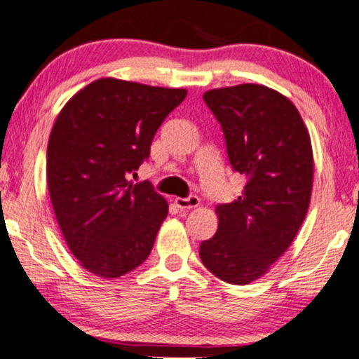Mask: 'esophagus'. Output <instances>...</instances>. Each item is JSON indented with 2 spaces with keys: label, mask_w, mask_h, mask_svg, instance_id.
I'll return each instance as SVG.
<instances>
[{
  "label": "esophagus",
  "mask_w": 359,
  "mask_h": 359,
  "mask_svg": "<svg viewBox=\"0 0 359 359\" xmlns=\"http://www.w3.org/2000/svg\"><path fill=\"white\" fill-rule=\"evenodd\" d=\"M201 203L198 197L195 195H190L187 198H175V205L180 208V210H190V208H195Z\"/></svg>",
  "instance_id": "esophagus-1"
}]
</instances>
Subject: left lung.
<instances>
[{
  "label": "left lung",
  "mask_w": 359,
  "mask_h": 359,
  "mask_svg": "<svg viewBox=\"0 0 359 359\" xmlns=\"http://www.w3.org/2000/svg\"><path fill=\"white\" fill-rule=\"evenodd\" d=\"M232 169L245 175L237 201L220 203L219 229L201 243V260L217 278L248 285L270 270L297 237L310 207L313 151L298 109L260 84L207 90Z\"/></svg>",
  "instance_id": "obj_1"
}]
</instances>
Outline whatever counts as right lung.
<instances>
[{
    "instance_id": "right-lung-1",
    "label": "right lung",
    "mask_w": 359,
    "mask_h": 359,
    "mask_svg": "<svg viewBox=\"0 0 359 359\" xmlns=\"http://www.w3.org/2000/svg\"><path fill=\"white\" fill-rule=\"evenodd\" d=\"M185 96L102 78L59 112L48 142L49 197L67 247L90 273L117 278L147 260L169 205L151 182L133 184L129 175Z\"/></svg>"
}]
</instances>
